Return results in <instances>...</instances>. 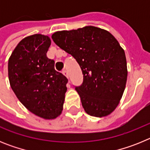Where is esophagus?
Here are the masks:
<instances>
[{
	"instance_id": "obj_1",
	"label": "esophagus",
	"mask_w": 150,
	"mask_h": 150,
	"mask_svg": "<svg viewBox=\"0 0 150 150\" xmlns=\"http://www.w3.org/2000/svg\"><path fill=\"white\" fill-rule=\"evenodd\" d=\"M62 74H63L64 75L66 76V77L68 78V73H67V71H66V70H64V71H62Z\"/></svg>"
}]
</instances>
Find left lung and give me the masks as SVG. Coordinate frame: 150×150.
<instances>
[{
	"label": "left lung",
	"mask_w": 150,
	"mask_h": 150,
	"mask_svg": "<svg viewBox=\"0 0 150 150\" xmlns=\"http://www.w3.org/2000/svg\"><path fill=\"white\" fill-rule=\"evenodd\" d=\"M52 39L80 66L83 82L75 89L85 111L95 117L110 114L122 98L128 76L125 54L117 40L94 26L57 31Z\"/></svg>",
	"instance_id": "1"
}]
</instances>
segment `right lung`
Returning a JSON list of instances; mask_svg holds the SVG:
<instances>
[{"mask_svg": "<svg viewBox=\"0 0 150 150\" xmlns=\"http://www.w3.org/2000/svg\"><path fill=\"white\" fill-rule=\"evenodd\" d=\"M50 45L48 36H29L18 43L8 62L15 95L29 111L46 120L61 114L68 82L55 70V61L46 56Z\"/></svg>", "mask_w": 150, "mask_h": 150, "instance_id": "add662e5", "label": "right lung"}]
</instances>
